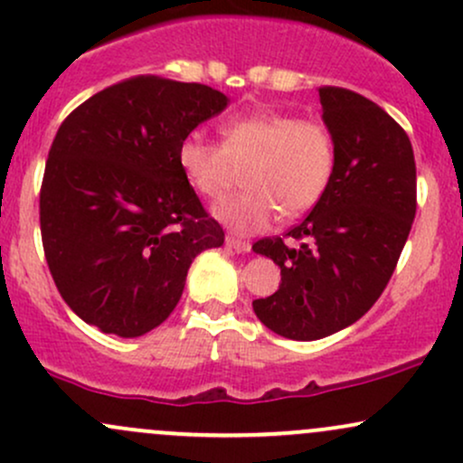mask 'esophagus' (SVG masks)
I'll list each match as a JSON object with an SVG mask.
<instances>
[{
    "mask_svg": "<svg viewBox=\"0 0 463 463\" xmlns=\"http://www.w3.org/2000/svg\"><path fill=\"white\" fill-rule=\"evenodd\" d=\"M226 246L235 250V252H250L252 243L246 241V239H239L235 235H226Z\"/></svg>",
    "mask_w": 463,
    "mask_h": 463,
    "instance_id": "34e87169",
    "label": "esophagus"
}]
</instances>
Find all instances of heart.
I'll list each match as a JSON object with an SVG mask.
<instances>
[{
  "instance_id": "heart-1",
  "label": "heart",
  "mask_w": 463,
  "mask_h": 463,
  "mask_svg": "<svg viewBox=\"0 0 463 463\" xmlns=\"http://www.w3.org/2000/svg\"><path fill=\"white\" fill-rule=\"evenodd\" d=\"M220 135L215 143L189 132L178 143V165L204 198L224 194L246 169L248 189L213 206L217 220L239 232L265 231L279 213H307L331 184L335 141L320 119L261 110L231 117Z\"/></svg>"
}]
</instances>
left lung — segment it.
Returning a JSON list of instances; mask_svg holds the SVG:
<instances>
[{
  "label": "left lung",
  "mask_w": 463,
  "mask_h": 463,
  "mask_svg": "<svg viewBox=\"0 0 463 463\" xmlns=\"http://www.w3.org/2000/svg\"><path fill=\"white\" fill-rule=\"evenodd\" d=\"M317 93L335 141L331 184L300 224L252 246L280 268L279 289L254 300V313L269 331L302 342L342 331L379 300L418 204L407 132L364 95Z\"/></svg>",
  "instance_id": "1"
}]
</instances>
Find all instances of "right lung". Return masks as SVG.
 <instances>
[{
  "mask_svg": "<svg viewBox=\"0 0 463 463\" xmlns=\"http://www.w3.org/2000/svg\"><path fill=\"white\" fill-rule=\"evenodd\" d=\"M198 82L135 76L65 117L41 183V239L84 322L139 337L176 309L191 261L224 231L178 165V143L226 109Z\"/></svg>",
  "mask_w": 463,
  "mask_h": 463,
  "instance_id": "right-lung-1",
  "label": "right lung"
}]
</instances>
